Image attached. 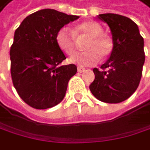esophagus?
<instances>
[{
    "label": "esophagus",
    "instance_id": "1",
    "mask_svg": "<svg viewBox=\"0 0 150 150\" xmlns=\"http://www.w3.org/2000/svg\"><path fill=\"white\" fill-rule=\"evenodd\" d=\"M77 70H78V72H79V73H83V72H84V71H85V68H83V67H79L77 68Z\"/></svg>",
    "mask_w": 150,
    "mask_h": 150
}]
</instances>
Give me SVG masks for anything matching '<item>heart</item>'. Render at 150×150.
<instances>
[{"instance_id":"heart-1","label":"heart","mask_w":150,"mask_h":150,"mask_svg":"<svg viewBox=\"0 0 150 150\" xmlns=\"http://www.w3.org/2000/svg\"><path fill=\"white\" fill-rule=\"evenodd\" d=\"M103 28L96 21L90 20L79 24L72 32L67 27L61 28L56 35V42L59 48L67 55H72L76 50V37H88L83 44L84 52L74 54L69 61L81 67L92 66L99 61V59L107 58L112 51L111 40L102 35Z\"/></svg>"}]
</instances>
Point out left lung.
I'll return each mask as SVG.
<instances>
[{
  "instance_id": "8db88e82",
  "label": "left lung",
  "mask_w": 150,
  "mask_h": 150,
  "mask_svg": "<svg viewBox=\"0 0 150 150\" xmlns=\"http://www.w3.org/2000/svg\"><path fill=\"white\" fill-rule=\"evenodd\" d=\"M98 18L110 28L113 50L100 70L93 68L95 79L90 90L100 101L120 103L140 84L145 62L144 40L138 25L127 17L106 13Z\"/></svg>"
}]
</instances>
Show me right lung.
Instances as JSON below:
<instances>
[{
  "label": "right lung",
  "mask_w": 150,
  "mask_h": 150,
  "mask_svg": "<svg viewBox=\"0 0 150 150\" xmlns=\"http://www.w3.org/2000/svg\"><path fill=\"white\" fill-rule=\"evenodd\" d=\"M79 18L44 8L27 16L16 29L10 47V74L19 97L30 107L46 109L64 99L76 65L61 66L66 59L56 35L67 24Z\"/></svg>",
  "instance_id": "right-lung-1"
}]
</instances>
